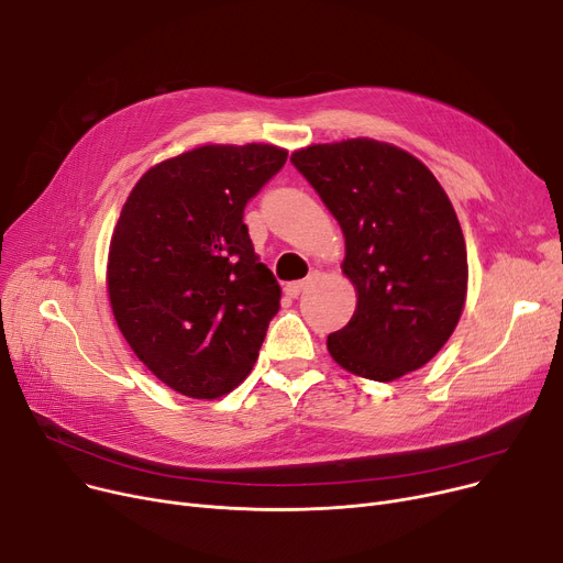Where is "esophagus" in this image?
<instances>
[{
    "label": "esophagus",
    "instance_id": "34e87169",
    "mask_svg": "<svg viewBox=\"0 0 563 563\" xmlns=\"http://www.w3.org/2000/svg\"><path fill=\"white\" fill-rule=\"evenodd\" d=\"M308 287V280H297V283H287V287H285V294L289 299H297L299 294L303 291Z\"/></svg>",
    "mask_w": 563,
    "mask_h": 563
}]
</instances>
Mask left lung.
<instances>
[{
    "instance_id": "8db88e82",
    "label": "left lung",
    "mask_w": 563,
    "mask_h": 563,
    "mask_svg": "<svg viewBox=\"0 0 563 563\" xmlns=\"http://www.w3.org/2000/svg\"><path fill=\"white\" fill-rule=\"evenodd\" d=\"M344 232L342 274L356 312L329 335L346 372L388 383L445 346L467 294V253L454 207L435 175L376 139L314 143L291 153Z\"/></svg>"
}]
</instances>
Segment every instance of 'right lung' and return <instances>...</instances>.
Instances as JSON below:
<instances>
[{
  "mask_svg": "<svg viewBox=\"0 0 563 563\" xmlns=\"http://www.w3.org/2000/svg\"><path fill=\"white\" fill-rule=\"evenodd\" d=\"M285 159L272 143L200 145L147 168L123 205L109 303L136 358L175 393L223 397L257 361L280 285L242 219Z\"/></svg>",
  "mask_w": 563,
  "mask_h": 563,
  "instance_id": "right-lung-1",
  "label": "right lung"
}]
</instances>
